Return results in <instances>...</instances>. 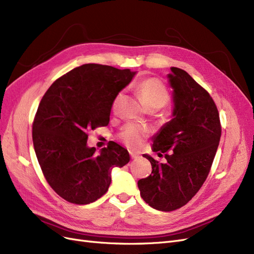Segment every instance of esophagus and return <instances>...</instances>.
Segmentation results:
<instances>
[{"instance_id":"34e87169","label":"esophagus","mask_w":254,"mask_h":254,"mask_svg":"<svg viewBox=\"0 0 254 254\" xmlns=\"http://www.w3.org/2000/svg\"><path fill=\"white\" fill-rule=\"evenodd\" d=\"M129 153H130V157H131L132 159H136L137 157H139V153H137V152L134 151V150H130Z\"/></svg>"}]
</instances>
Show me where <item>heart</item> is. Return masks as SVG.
<instances>
[{
    "label": "heart",
    "mask_w": 254,
    "mask_h": 254,
    "mask_svg": "<svg viewBox=\"0 0 254 254\" xmlns=\"http://www.w3.org/2000/svg\"><path fill=\"white\" fill-rule=\"evenodd\" d=\"M136 90L139 92L142 101L147 107V109H161L168 104L171 99L170 91L165 84L158 78H147L136 84ZM123 93H119L112 103V109L118 107ZM147 134L145 127L136 124H129L122 129L120 133L121 140L129 146H137Z\"/></svg>",
    "instance_id": "heart-1"
}]
</instances>
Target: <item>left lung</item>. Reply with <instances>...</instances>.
Segmentation results:
<instances>
[{"mask_svg":"<svg viewBox=\"0 0 254 254\" xmlns=\"http://www.w3.org/2000/svg\"><path fill=\"white\" fill-rule=\"evenodd\" d=\"M171 70L167 74L173 89L171 121L152 136L153 151L158 156L164 153L166 162L145 153L152 172L137 181L144 201L164 212L187 204L202 187L221 135L219 114L210 94L184 70Z\"/></svg>","mask_w":254,"mask_h":254,"instance_id":"8db88e82","label":"left lung"}]
</instances>
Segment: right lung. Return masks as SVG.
Instances as JSON below:
<instances>
[{"label":"right lung","mask_w":254,"mask_h":254,"mask_svg":"<svg viewBox=\"0 0 254 254\" xmlns=\"http://www.w3.org/2000/svg\"><path fill=\"white\" fill-rule=\"evenodd\" d=\"M136 72L110 65L82 64L61 76L47 91L33 124V142L45 179L66 201L88 204L109 189L113 167L129 152L118 143L96 153L88 132L110 121L113 99Z\"/></svg>","instance_id":"obj_1"}]
</instances>
